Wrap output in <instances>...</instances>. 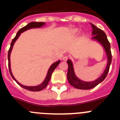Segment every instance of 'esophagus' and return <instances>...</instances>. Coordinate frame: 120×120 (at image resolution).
I'll use <instances>...</instances> for the list:
<instances>
[{
	"label": "esophagus",
	"instance_id": "1",
	"mask_svg": "<svg viewBox=\"0 0 120 120\" xmlns=\"http://www.w3.org/2000/svg\"><path fill=\"white\" fill-rule=\"evenodd\" d=\"M68 59V56H64L63 58H62L63 61H66Z\"/></svg>",
	"mask_w": 120,
	"mask_h": 120
}]
</instances>
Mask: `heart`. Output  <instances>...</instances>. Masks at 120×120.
Instances as JSON below:
<instances>
[{"mask_svg": "<svg viewBox=\"0 0 120 120\" xmlns=\"http://www.w3.org/2000/svg\"><path fill=\"white\" fill-rule=\"evenodd\" d=\"M77 32H78V29H75L73 30V34H76Z\"/></svg>", "mask_w": 120, "mask_h": 120, "instance_id": "b5f03b06", "label": "heart"}]
</instances>
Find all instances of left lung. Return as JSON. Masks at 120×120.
Masks as SVG:
<instances>
[{"instance_id":"8db88e82","label":"left lung","mask_w":120,"mask_h":120,"mask_svg":"<svg viewBox=\"0 0 120 120\" xmlns=\"http://www.w3.org/2000/svg\"><path fill=\"white\" fill-rule=\"evenodd\" d=\"M93 32L92 35L93 37L91 38V40L97 41L99 43L103 48L104 50L106 53L107 58V64L105 69L103 71V73L99 77L93 81H84L81 80L77 77L75 74L73 64L71 60L68 59L67 60V64L68 65L67 72V79L69 82L70 84L73 87L80 90H90L94 88L95 86L101 83L105 79L108 75L110 65H111V61H112V55L111 52V45L109 41L107 38V36L106 34L100 29L98 28L94 24L91 23Z\"/></svg>"}]
</instances>
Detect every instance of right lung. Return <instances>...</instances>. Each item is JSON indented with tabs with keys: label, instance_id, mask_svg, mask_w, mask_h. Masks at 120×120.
I'll return each instance as SVG.
<instances>
[{
	"label": "right lung",
	"instance_id": "add662e5",
	"mask_svg": "<svg viewBox=\"0 0 120 120\" xmlns=\"http://www.w3.org/2000/svg\"><path fill=\"white\" fill-rule=\"evenodd\" d=\"M45 25V23L44 22H30V23H28V24L25 26L24 27H22V29H20V30L18 31V32L17 33L16 36L14 37V38L12 40V42L11 43V46L10 48H9V51H8V67H9V73H10V75L11 76V77H12V79L16 82L21 87L23 88L26 89V90H29V91H40L43 90V89L45 88L46 87V86L47 85L48 83L49 82L50 80L51 76H52V74L53 72V71L55 70V69L56 68V67L59 65V64L60 63L61 61L59 60V61H56V62L53 63L52 65H50V67H49L48 70V71H47V75H46V77L44 79V80H43V82L41 83H40V85L37 86H26L23 85L21 84L20 83H19V82L15 79L13 75H12V71H11V61H10V56H11V51H12V48H13L14 44L15 43V41L17 40V39L19 38V37L20 36L21 34L23 33V32L26 31V30H29V29H35V28H40V27L44 26Z\"/></svg>",
	"mask_w": 120,
	"mask_h": 120
}]
</instances>
